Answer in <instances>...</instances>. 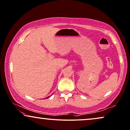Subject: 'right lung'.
<instances>
[{
    "label": "right lung",
    "mask_w": 130,
    "mask_h": 130,
    "mask_svg": "<svg viewBox=\"0 0 130 130\" xmlns=\"http://www.w3.org/2000/svg\"><path fill=\"white\" fill-rule=\"evenodd\" d=\"M51 96H47V98H50Z\"/></svg>",
    "instance_id": "add662e5"
}]
</instances>
